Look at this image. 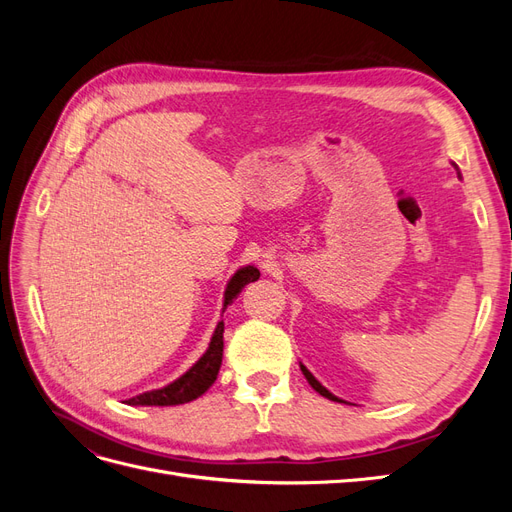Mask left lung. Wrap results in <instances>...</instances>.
<instances>
[{
	"instance_id": "left-lung-1",
	"label": "left lung",
	"mask_w": 512,
	"mask_h": 512,
	"mask_svg": "<svg viewBox=\"0 0 512 512\" xmlns=\"http://www.w3.org/2000/svg\"><path fill=\"white\" fill-rule=\"evenodd\" d=\"M453 166L457 168V164H453ZM457 175H459V179H461V173H459V168H457ZM299 365H301V371H303V376L307 378V382H309V384H312V389H314L316 393H320L322 397H327V399H331V401H339V404H346V401H344V399H339V397H337V395H333V393H331L329 389H324V386H322V384H320V382H318V380L314 378V374H312V371H309V369H307V367H305L303 363H299Z\"/></svg>"
}]
</instances>
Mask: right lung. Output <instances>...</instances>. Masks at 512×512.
I'll list each match as a JSON object with an SVG mask.
<instances>
[{"instance_id":"add662e5","label":"right lung","mask_w":512,"mask_h":512,"mask_svg":"<svg viewBox=\"0 0 512 512\" xmlns=\"http://www.w3.org/2000/svg\"><path fill=\"white\" fill-rule=\"evenodd\" d=\"M258 277H260V271L254 265L237 269V273L232 275L226 284L222 312L232 303V299H237V294L247 284L256 282ZM222 354H224V320H220L218 327H215L205 354L200 356V359L185 371L183 376L162 386V389H153V391L136 395L128 399L126 404L128 406H179V404H188L192 399H198L205 391H209V386L215 382V378H218Z\"/></svg>"}]
</instances>
